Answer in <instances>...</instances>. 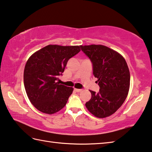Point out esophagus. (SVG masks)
<instances>
[{
	"label": "esophagus",
	"instance_id": "obj_1",
	"mask_svg": "<svg viewBox=\"0 0 152 152\" xmlns=\"http://www.w3.org/2000/svg\"><path fill=\"white\" fill-rule=\"evenodd\" d=\"M74 90H75V91L76 92H80V91H81V89H76V88H75Z\"/></svg>",
	"mask_w": 152,
	"mask_h": 152
}]
</instances>
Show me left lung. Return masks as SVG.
I'll return each mask as SVG.
<instances>
[{
  "instance_id": "1",
  "label": "left lung",
  "mask_w": 152,
  "mask_h": 152,
  "mask_svg": "<svg viewBox=\"0 0 152 152\" xmlns=\"http://www.w3.org/2000/svg\"><path fill=\"white\" fill-rule=\"evenodd\" d=\"M80 47L91 61L93 73L100 88L97 93L90 91L91 98L86 106L97 118H106L115 113L126 99L130 84L129 68L119 53L104 45Z\"/></svg>"
}]
</instances>
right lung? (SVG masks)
Listing matches in <instances>:
<instances>
[{
    "mask_svg": "<svg viewBox=\"0 0 152 152\" xmlns=\"http://www.w3.org/2000/svg\"><path fill=\"white\" fill-rule=\"evenodd\" d=\"M79 51L80 46L49 45L29 57L24 70V85L29 100L39 111L53 114L65 107L73 89L57 81L69 58Z\"/></svg>",
    "mask_w": 152,
    "mask_h": 152,
    "instance_id": "add662e5",
    "label": "right lung"
}]
</instances>
